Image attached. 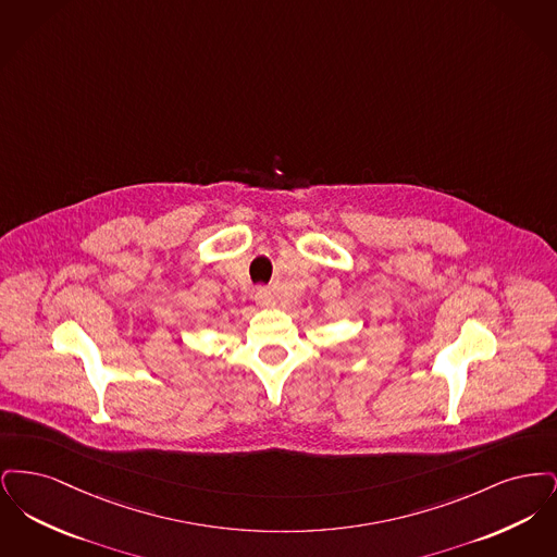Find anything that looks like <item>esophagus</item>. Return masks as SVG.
<instances>
[{
  "mask_svg": "<svg viewBox=\"0 0 557 557\" xmlns=\"http://www.w3.org/2000/svg\"><path fill=\"white\" fill-rule=\"evenodd\" d=\"M255 300L259 302V305H271L273 302V296H271V292L267 290L265 286H259L257 290H255Z\"/></svg>",
  "mask_w": 557,
  "mask_h": 557,
  "instance_id": "esophagus-1",
  "label": "esophagus"
}]
</instances>
